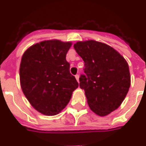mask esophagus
<instances>
[{"instance_id": "1", "label": "esophagus", "mask_w": 146, "mask_h": 146, "mask_svg": "<svg viewBox=\"0 0 146 146\" xmlns=\"http://www.w3.org/2000/svg\"><path fill=\"white\" fill-rule=\"evenodd\" d=\"M76 80H77V82H79V76L78 75V74H77V75H76Z\"/></svg>"}]
</instances>
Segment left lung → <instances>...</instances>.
<instances>
[{"instance_id": "1", "label": "left lung", "mask_w": 146, "mask_h": 146, "mask_svg": "<svg viewBox=\"0 0 146 146\" xmlns=\"http://www.w3.org/2000/svg\"><path fill=\"white\" fill-rule=\"evenodd\" d=\"M74 48L85 62L86 76L79 78L92 112L106 116L117 110L131 86L129 66L115 48L93 40L78 41Z\"/></svg>"}]
</instances>
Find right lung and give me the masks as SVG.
Wrapping results in <instances>:
<instances>
[{
  "instance_id": "1",
  "label": "right lung",
  "mask_w": 146,
  "mask_h": 146,
  "mask_svg": "<svg viewBox=\"0 0 146 146\" xmlns=\"http://www.w3.org/2000/svg\"><path fill=\"white\" fill-rule=\"evenodd\" d=\"M71 46V42L43 40L30 46L22 55L21 88L31 105L41 114L60 113L79 86L66 60Z\"/></svg>"
}]
</instances>
